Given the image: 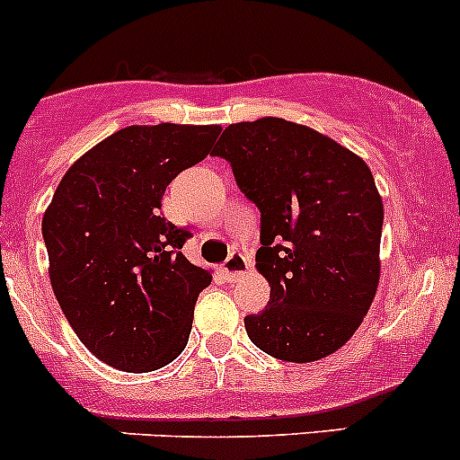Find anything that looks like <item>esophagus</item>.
Here are the masks:
<instances>
[{
    "mask_svg": "<svg viewBox=\"0 0 460 460\" xmlns=\"http://www.w3.org/2000/svg\"><path fill=\"white\" fill-rule=\"evenodd\" d=\"M221 272H224V277L228 279V281H239V279L248 272V259L241 252H232L228 261L221 268Z\"/></svg>",
    "mask_w": 460,
    "mask_h": 460,
    "instance_id": "obj_1",
    "label": "esophagus"
}]
</instances>
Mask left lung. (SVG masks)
Here are the masks:
<instances>
[{"label":"left lung","mask_w":460,"mask_h":460,"mask_svg":"<svg viewBox=\"0 0 460 460\" xmlns=\"http://www.w3.org/2000/svg\"><path fill=\"white\" fill-rule=\"evenodd\" d=\"M261 210L257 270L268 307L245 316L265 354L310 363L343 348L381 277L383 199L367 164L310 126L279 117L230 124L215 148Z\"/></svg>","instance_id":"obj_1"}]
</instances>
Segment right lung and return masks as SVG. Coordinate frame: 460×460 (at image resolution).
<instances>
[{
    "instance_id": "add662e5",
    "label": "right lung",
    "mask_w": 460,
    "mask_h": 460,
    "mask_svg": "<svg viewBox=\"0 0 460 460\" xmlns=\"http://www.w3.org/2000/svg\"><path fill=\"white\" fill-rule=\"evenodd\" d=\"M219 132L121 128L70 165L46 208L50 286L79 341L111 367L153 372L186 348L212 272L183 257L188 232L161 217V199Z\"/></svg>"
}]
</instances>
